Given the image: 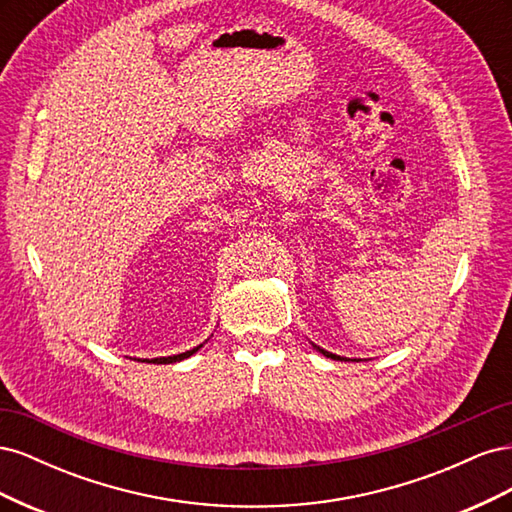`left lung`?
I'll list each match as a JSON object with an SVG mask.
<instances>
[{
	"instance_id": "obj_1",
	"label": "left lung",
	"mask_w": 512,
	"mask_h": 512,
	"mask_svg": "<svg viewBox=\"0 0 512 512\" xmlns=\"http://www.w3.org/2000/svg\"><path fill=\"white\" fill-rule=\"evenodd\" d=\"M320 354H324V356H329V359H333V361H350V359H346V356H339V354H333V352H329V350H324V348H320V346H316V344H312ZM352 361H356V359H352Z\"/></svg>"
}]
</instances>
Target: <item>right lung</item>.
<instances>
[{"mask_svg": "<svg viewBox=\"0 0 512 512\" xmlns=\"http://www.w3.org/2000/svg\"><path fill=\"white\" fill-rule=\"evenodd\" d=\"M200 348H203V344L200 346H196V348H192V350H185V352H181V354H173V356H160V359H145L147 363H158V365H168V363H177V361H183V359H188V356H192V354H196Z\"/></svg>", "mask_w": 512, "mask_h": 512, "instance_id": "add662e5", "label": "right lung"}]
</instances>
